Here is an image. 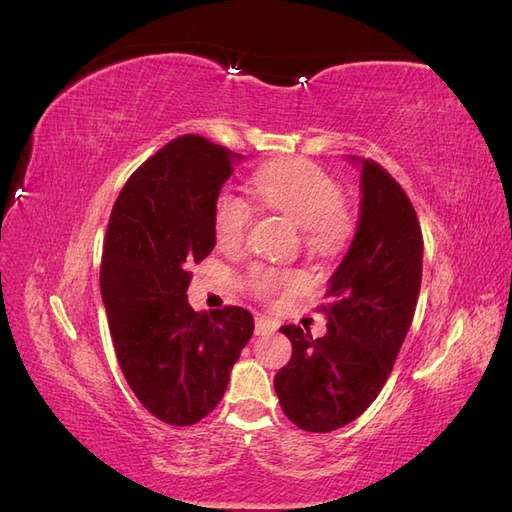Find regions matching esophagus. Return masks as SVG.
I'll return each mask as SVG.
<instances>
[{
    "mask_svg": "<svg viewBox=\"0 0 512 512\" xmlns=\"http://www.w3.org/2000/svg\"><path fill=\"white\" fill-rule=\"evenodd\" d=\"M277 331V322L267 316H256V335H271Z\"/></svg>",
    "mask_w": 512,
    "mask_h": 512,
    "instance_id": "obj_1",
    "label": "esophagus"
}]
</instances>
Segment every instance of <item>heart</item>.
<instances>
[{"instance_id": "1", "label": "heart", "mask_w": 512, "mask_h": 512, "mask_svg": "<svg viewBox=\"0 0 512 512\" xmlns=\"http://www.w3.org/2000/svg\"><path fill=\"white\" fill-rule=\"evenodd\" d=\"M252 185L262 205L286 215L303 228L309 250L329 254L348 241L352 220L342 205V190L318 166L309 162H277L260 168ZM250 222L252 209L241 196L222 192L215 198L213 232L218 245L239 247ZM256 286L260 292H271L280 286V280L262 275Z\"/></svg>"}]
</instances>
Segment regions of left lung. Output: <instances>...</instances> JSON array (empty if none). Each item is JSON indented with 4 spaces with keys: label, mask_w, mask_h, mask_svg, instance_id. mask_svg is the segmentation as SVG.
<instances>
[{
    "label": "left lung",
    "mask_w": 512,
    "mask_h": 512,
    "mask_svg": "<svg viewBox=\"0 0 512 512\" xmlns=\"http://www.w3.org/2000/svg\"><path fill=\"white\" fill-rule=\"evenodd\" d=\"M361 168L359 222L327 292V333L314 339L282 327L292 356L275 374L290 421L314 433L335 431L378 397L414 318L423 277V235L399 183L371 160Z\"/></svg>",
    "instance_id": "1"
}]
</instances>
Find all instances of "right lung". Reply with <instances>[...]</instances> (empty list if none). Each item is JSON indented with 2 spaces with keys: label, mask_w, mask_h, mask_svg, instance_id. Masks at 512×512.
I'll list each match as a JSON object with an SVG mask.
<instances>
[{
  "label": "right lung",
  "mask_w": 512,
  "mask_h": 512,
  "mask_svg": "<svg viewBox=\"0 0 512 512\" xmlns=\"http://www.w3.org/2000/svg\"><path fill=\"white\" fill-rule=\"evenodd\" d=\"M243 158L181 136L128 179L108 220L100 290L117 361L138 401L168 425H194L220 404L254 333L243 307L194 312L185 271L215 247V198Z\"/></svg>",
  "instance_id": "obj_1"
}]
</instances>
